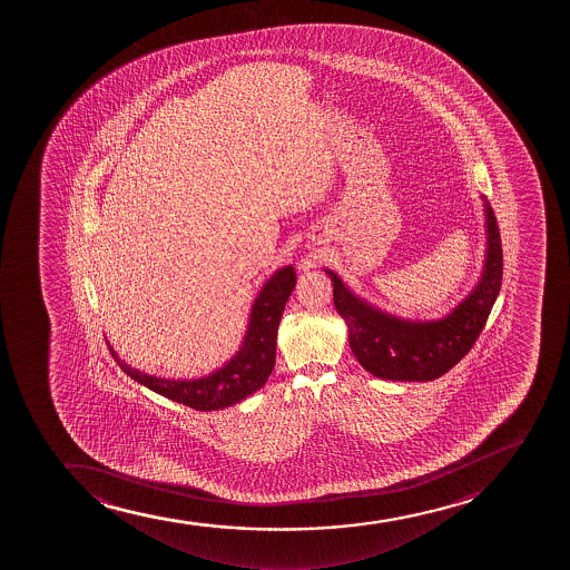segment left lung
<instances>
[{
  "instance_id": "left-lung-1",
  "label": "left lung",
  "mask_w": 570,
  "mask_h": 570,
  "mask_svg": "<svg viewBox=\"0 0 570 570\" xmlns=\"http://www.w3.org/2000/svg\"><path fill=\"white\" fill-rule=\"evenodd\" d=\"M484 202L487 256L481 281L454 311L440 320H405L370 305L353 294L335 271L323 269L333 282L336 312L347 325L353 355L372 376L393 382H432L446 374L470 352L481 335L503 278L501 235L493 209Z\"/></svg>"
}]
</instances>
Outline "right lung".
I'll return each instance as SVG.
<instances>
[{
    "mask_svg": "<svg viewBox=\"0 0 570 570\" xmlns=\"http://www.w3.org/2000/svg\"><path fill=\"white\" fill-rule=\"evenodd\" d=\"M294 288L295 271L292 265L281 267L271 275L254 299L239 352L207 376L194 380L149 376L125 363L110 342L108 347L125 374L144 387L196 411L223 410L256 393L271 376L275 366L278 323Z\"/></svg>",
    "mask_w": 570,
    "mask_h": 570,
    "instance_id": "1",
    "label": "right lung"
}]
</instances>
